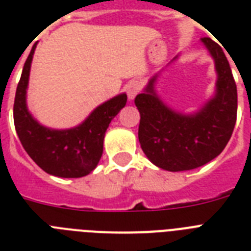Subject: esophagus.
<instances>
[{"instance_id":"esophagus-1","label":"esophagus","mask_w":251,"mask_h":251,"mask_svg":"<svg viewBox=\"0 0 251 251\" xmlns=\"http://www.w3.org/2000/svg\"><path fill=\"white\" fill-rule=\"evenodd\" d=\"M141 88V82H138V80H131V82L127 84V96H129L130 100H133V99L139 94Z\"/></svg>"}]
</instances>
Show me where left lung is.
I'll return each mask as SVG.
<instances>
[{
	"label": "left lung",
	"mask_w": 251,
	"mask_h": 251,
	"mask_svg": "<svg viewBox=\"0 0 251 251\" xmlns=\"http://www.w3.org/2000/svg\"><path fill=\"white\" fill-rule=\"evenodd\" d=\"M201 41L214 58L218 74L215 95L202 108L189 114L169 108L155 90L159 73L135 98L142 150L151 163L165 171H190L207 164L226 149L236 125L237 87L229 62L218 43L210 37Z\"/></svg>",
	"instance_id": "1"
}]
</instances>
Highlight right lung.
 Returning <instances> with one entry per match:
<instances>
[{"mask_svg":"<svg viewBox=\"0 0 251 251\" xmlns=\"http://www.w3.org/2000/svg\"><path fill=\"white\" fill-rule=\"evenodd\" d=\"M36 45L25 60L14 101V125L23 149L44 172L64 178L90 175L102 155L104 135L110 121L126 105L127 96L120 94L95 108L80 125L57 130L41 125L29 113L27 87Z\"/></svg>","mask_w":251,"mask_h":251,"instance_id":"right-lung-1","label":"right lung"}]
</instances>
